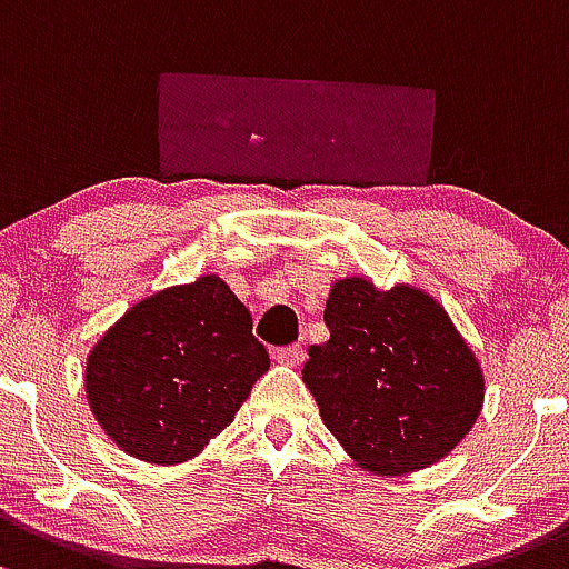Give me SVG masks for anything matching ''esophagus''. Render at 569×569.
<instances>
[{
  "label": "esophagus",
  "mask_w": 569,
  "mask_h": 569,
  "mask_svg": "<svg viewBox=\"0 0 569 569\" xmlns=\"http://www.w3.org/2000/svg\"><path fill=\"white\" fill-rule=\"evenodd\" d=\"M274 360L286 362V365H300L302 362V346L300 343L280 346V349H274Z\"/></svg>",
  "instance_id": "1"
}]
</instances>
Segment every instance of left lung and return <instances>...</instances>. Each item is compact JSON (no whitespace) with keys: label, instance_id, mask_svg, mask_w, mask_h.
Segmentation results:
<instances>
[{"label":"left lung","instance_id":"1","mask_svg":"<svg viewBox=\"0 0 569 569\" xmlns=\"http://www.w3.org/2000/svg\"><path fill=\"white\" fill-rule=\"evenodd\" d=\"M325 325L330 340L310 346L302 381L362 469H426L475 426L486 398L480 362L433 297L346 278L332 286Z\"/></svg>","mask_w":569,"mask_h":569}]
</instances>
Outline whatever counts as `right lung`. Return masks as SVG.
<instances>
[{"label":"right lung","instance_id":"right-lung-1","mask_svg":"<svg viewBox=\"0 0 569 569\" xmlns=\"http://www.w3.org/2000/svg\"><path fill=\"white\" fill-rule=\"evenodd\" d=\"M269 368L250 310L214 274L128 310L87 360V398L106 433L147 463H182L234 420Z\"/></svg>","mask_w":569,"mask_h":569}]
</instances>
